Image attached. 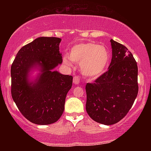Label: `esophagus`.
I'll return each instance as SVG.
<instances>
[{
	"label": "esophagus",
	"instance_id": "esophagus-1",
	"mask_svg": "<svg viewBox=\"0 0 151 151\" xmlns=\"http://www.w3.org/2000/svg\"><path fill=\"white\" fill-rule=\"evenodd\" d=\"M80 78L77 77V76H75V77L73 78V84H78L80 83Z\"/></svg>",
	"mask_w": 151,
	"mask_h": 151
}]
</instances>
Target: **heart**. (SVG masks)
<instances>
[{
    "mask_svg": "<svg viewBox=\"0 0 151 151\" xmlns=\"http://www.w3.org/2000/svg\"><path fill=\"white\" fill-rule=\"evenodd\" d=\"M72 61L80 63V69L84 76L96 79L106 71L110 61V53L104 45L93 42L79 43L70 49L69 55L63 57V63L67 67L73 65Z\"/></svg>",
    "mask_w": 151,
    "mask_h": 151,
    "instance_id": "obj_1",
    "label": "heart"
}]
</instances>
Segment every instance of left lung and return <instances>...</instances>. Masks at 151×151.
Listing matches in <instances>:
<instances>
[{"label":"left lung","instance_id":"left-lung-1","mask_svg":"<svg viewBox=\"0 0 151 151\" xmlns=\"http://www.w3.org/2000/svg\"><path fill=\"white\" fill-rule=\"evenodd\" d=\"M112 59L108 71L86 85V110L91 118L105 125L116 124L133 106L138 93V69L133 55L111 40Z\"/></svg>","mask_w":151,"mask_h":151}]
</instances>
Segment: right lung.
<instances>
[{
    "label": "right lung",
    "instance_id": "obj_1",
    "mask_svg": "<svg viewBox=\"0 0 151 151\" xmlns=\"http://www.w3.org/2000/svg\"><path fill=\"white\" fill-rule=\"evenodd\" d=\"M60 42L55 37L35 39L18 51L12 65V98L22 115L36 124H50L58 120L72 86L71 76L53 70L63 62ZM33 68L41 72L30 81L28 73Z\"/></svg>",
    "mask_w": 151,
    "mask_h": 151
}]
</instances>
